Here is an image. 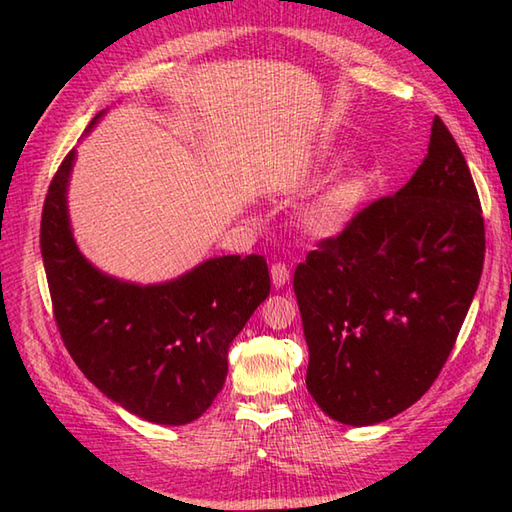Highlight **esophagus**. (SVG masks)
I'll use <instances>...</instances> for the list:
<instances>
[{"label": "esophagus", "instance_id": "1", "mask_svg": "<svg viewBox=\"0 0 512 512\" xmlns=\"http://www.w3.org/2000/svg\"><path fill=\"white\" fill-rule=\"evenodd\" d=\"M270 279H273V286L275 288H284L288 284V279H290L288 266L286 264H279V262L270 266Z\"/></svg>", "mask_w": 512, "mask_h": 512}]
</instances>
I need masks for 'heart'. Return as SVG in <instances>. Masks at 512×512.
I'll list each match as a JSON object with an SVG mask.
<instances>
[{
  "label": "heart",
  "instance_id": "obj_1",
  "mask_svg": "<svg viewBox=\"0 0 512 512\" xmlns=\"http://www.w3.org/2000/svg\"><path fill=\"white\" fill-rule=\"evenodd\" d=\"M365 191V178L358 171L336 176L328 187L299 211V226L312 237L334 235L350 220Z\"/></svg>",
  "mask_w": 512,
  "mask_h": 512
}]
</instances>
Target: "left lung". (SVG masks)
Here are the masks:
<instances>
[{
	"mask_svg": "<svg viewBox=\"0 0 512 512\" xmlns=\"http://www.w3.org/2000/svg\"><path fill=\"white\" fill-rule=\"evenodd\" d=\"M484 250L469 165L436 116L427 158L405 187L297 266L306 385L323 413L367 427L420 400L458 339Z\"/></svg>",
	"mask_w": 512,
	"mask_h": 512,
	"instance_id": "left-lung-1",
	"label": "left lung"
}]
</instances>
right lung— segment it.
Instances as JSON below:
<instances>
[{"instance_id":"right-lung-1","label":"right lung","mask_w":512,"mask_h":512,"mask_svg":"<svg viewBox=\"0 0 512 512\" xmlns=\"http://www.w3.org/2000/svg\"><path fill=\"white\" fill-rule=\"evenodd\" d=\"M74 162L76 149L61 162L41 215V257L61 339L85 378L125 411L169 427L198 420L224 387L228 345L268 297L266 259L211 257L160 284L103 273L72 233Z\"/></svg>"}]
</instances>
